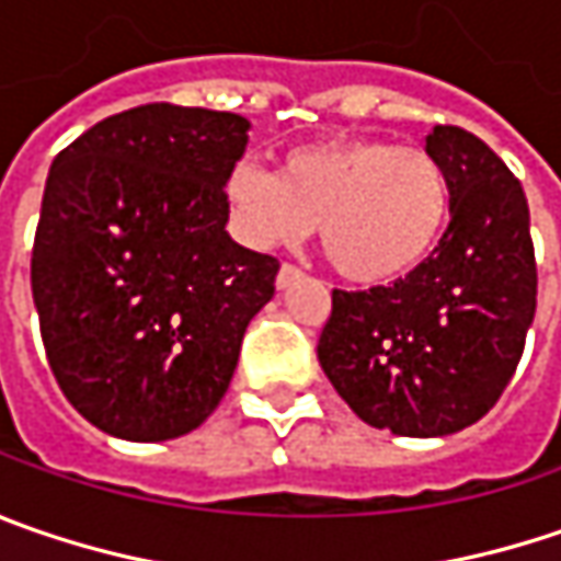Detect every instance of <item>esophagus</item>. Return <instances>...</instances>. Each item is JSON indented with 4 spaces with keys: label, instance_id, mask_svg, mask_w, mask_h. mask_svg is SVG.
Segmentation results:
<instances>
[{
    "label": "esophagus",
    "instance_id": "obj_1",
    "mask_svg": "<svg viewBox=\"0 0 561 561\" xmlns=\"http://www.w3.org/2000/svg\"><path fill=\"white\" fill-rule=\"evenodd\" d=\"M301 276H305V273H301L295 263H282L279 276H276V285H279V288H288V285H295Z\"/></svg>",
    "mask_w": 561,
    "mask_h": 561
}]
</instances>
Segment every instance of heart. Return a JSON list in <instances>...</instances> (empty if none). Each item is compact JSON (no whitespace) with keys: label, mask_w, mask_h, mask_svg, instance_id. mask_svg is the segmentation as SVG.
Wrapping results in <instances>:
<instances>
[{"label":"heart","mask_w":561,"mask_h":561,"mask_svg":"<svg viewBox=\"0 0 561 561\" xmlns=\"http://www.w3.org/2000/svg\"><path fill=\"white\" fill-rule=\"evenodd\" d=\"M226 201L251 248H285L320 226L339 276L386 285L436 251L449 226L451 179L424 147L329 137L282 153L276 175L251 159L234 162Z\"/></svg>","instance_id":"heart-1"}]
</instances>
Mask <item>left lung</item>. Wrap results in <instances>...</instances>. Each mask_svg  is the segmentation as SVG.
<instances>
[{
	"instance_id": "8db88e82",
	"label": "left lung",
	"mask_w": 561,
	"mask_h": 561,
	"mask_svg": "<svg viewBox=\"0 0 561 561\" xmlns=\"http://www.w3.org/2000/svg\"><path fill=\"white\" fill-rule=\"evenodd\" d=\"M426 150L451 179L436 251L392 285L332 291L320 367L364 424L449 436L500 402L537 310L522 182L480 137L436 125Z\"/></svg>"
}]
</instances>
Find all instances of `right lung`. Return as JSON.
I'll return each mask as SVG.
<instances>
[{
	"label": "right lung",
	"mask_w": 561,
	"mask_h": 561,
	"mask_svg": "<svg viewBox=\"0 0 561 561\" xmlns=\"http://www.w3.org/2000/svg\"><path fill=\"white\" fill-rule=\"evenodd\" d=\"M248 118L147 103L53 159L31 288L65 399L103 433L175 439L222 402L279 260L234 244L226 179Z\"/></svg>",
	"instance_id": "1"
}]
</instances>
